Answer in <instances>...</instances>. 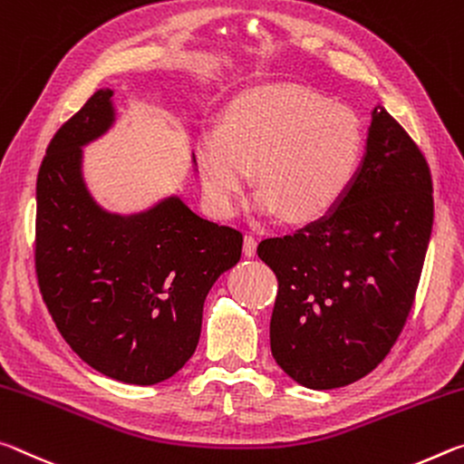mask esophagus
<instances>
[{
	"label": "esophagus",
	"instance_id": "34e87169",
	"mask_svg": "<svg viewBox=\"0 0 464 464\" xmlns=\"http://www.w3.org/2000/svg\"><path fill=\"white\" fill-rule=\"evenodd\" d=\"M242 253H245L246 256H255L256 253V238L255 237H245V245H242Z\"/></svg>",
	"mask_w": 464,
	"mask_h": 464
}]
</instances>
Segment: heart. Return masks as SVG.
<instances>
[{"mask_svg": "<svg viewBox=\"0 0 464 464\" xmlns=\"http://www.w3.org/2000/svg\"><path fill=\"white\" fill-rule=\"evenodd\" d=\"M362 127L345 104L313 90L277 83L242 94L222 127L197 141L203 195L219 218L238 209L253 180L255 209L294 224L313 222L335 208L362 158Z\"/></svg>", "mask_w": 464, "mask_h": 464, "instance_id": "b5f03b06", "label": "heart"}]
</instances>
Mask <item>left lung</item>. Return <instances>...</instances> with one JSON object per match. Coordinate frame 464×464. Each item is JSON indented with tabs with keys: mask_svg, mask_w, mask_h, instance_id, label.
<instances>
[{
	"mask_svg": "<svg viewBox=\"0 0 464 464\" xmlns=\"http://www.w3.org/2000/svg\"><path fill=\"white\" fill-rule=\"evenodd\" d=\"M428 160L384 106L337 208L256 255L277 277L271 353L314 391L370 374L407 323L428 253L434 197Z\"/></svg>",
	"mask_w": 464,
	"mask_h": 464,
	"instance_id": "8db88e82",
	"label": "left lung"
}]
</instances>
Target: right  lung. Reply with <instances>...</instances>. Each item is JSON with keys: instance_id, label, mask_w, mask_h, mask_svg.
Returning <instances> with one entry per match:
<instances>
[{"instance_id": "right-lung-1", "label": "right lung", "mask_w": 464, "mask_h": 464, "mask_svg": "<svg viewBox=\"0 0 464 464\" xmlns=\"http://www.w3.org/2000/svg\"><path fill=\"white\" fill-rule=\"evenodd\" d=\"M111 96L94 92L49 143L36 179L34 269L73 352L104 376L148 386L195 353L205 295L238 263L242 232L179 197L129 218L98 208L82 180V146L115 121Z\"/></svg>"}]
</instances>
